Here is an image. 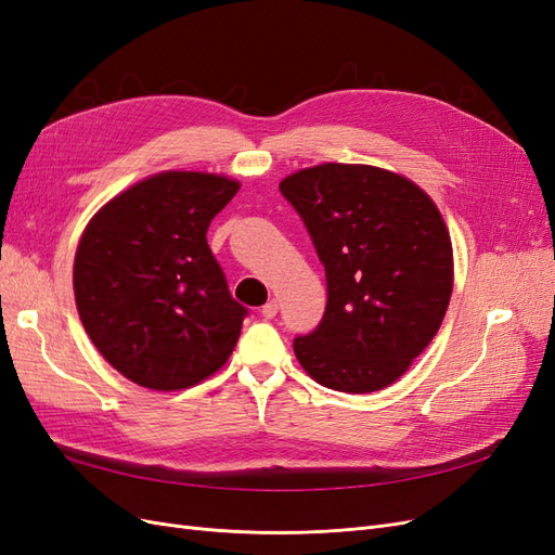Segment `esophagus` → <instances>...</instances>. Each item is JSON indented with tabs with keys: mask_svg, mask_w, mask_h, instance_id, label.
I'll return each instance as SVG.
<instances>
[{
	"mask_svg": "<svg viewBox=\"0 0 555 555\" xmlns=\"http://www.w3.org/2000/svg\"><path fill=\"white\" fill-rule=\"evenodd\" d=\"M278 314V300H268V304L261 308L263 319H273Z\"/></svg>",
	"mask_w": 555,
	"mask_h": 555,
	"instance_id": "34e87169",
	"label": "esophagus"
}]
</instances>
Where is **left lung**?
Instances as JSON below:
<instances>
[{
    "label": "left lung",
    "instance_id": "1",
    "mask_svg": "<svg viewBox=\"0 0 555 555\" xmlns=\"http://www.w3.org/2000/svg\"><path fill=\"white\" fill-rule=\"evenodd\" d=\"M326 271V310L298 335L306 373L343 393L393 384L438 333L453 255L442 215L408 178L365 164H319L280 182Z\"/></svg>",
    "mask_w": 555,
    "mask_h": 555
}]
</instances>
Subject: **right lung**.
<instances>
[{
  "label": "right lung",
  "mask_w": 555,
  "mask_h": 555,
  "mask_svg": "<svg viewBox=\"0 0 555 555\" xmlns=\"http://www.w3.org/2000/svg\"><path fill=\"white\" fill-rule=\"evenodd\" d=\"M241 184L166 171L111 198L82 231L74 261L80 322L133 384L188 389L227 363L247 308L208 247L212 217Z\"/></svg>",
  "instance_id": "right-lung-1"
}]
</instances>
